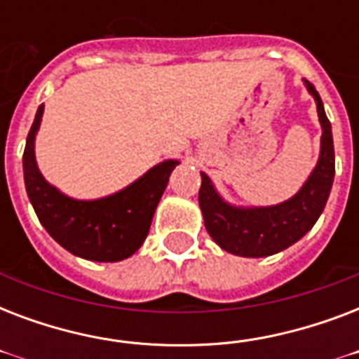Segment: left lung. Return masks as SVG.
<instances>
[{"instance_id": "8db88e82", "label": "left lung", "mask_w": 359, "mask_h": 359, "mask_svg": "<svg viewBox=\"0 0 359 359\" xmlns=\"http://www.w3.org/2000/svg\"><path fill=\"white\" fill-rule=\"evenodd\" d=\"M306 86L317 102L323 137L317 168L313 169L306 184L302 186V190L294 197L276 207H233L218 196L207 175L201 173L199 207L208 235L222 250L240 257L273 255L298 242L323 214L334 184V137L332 124L326 117L317 89L309 81H306Z\"/></svg>"}]
</instances>
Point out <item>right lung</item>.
Segmentation results:
<instances>
[{
  "instance_id": "obj_1",
  "label": "right lung",
  "mask_w": 359,
  "mask_h": 359,
  "mask_svg": "<svg viewBox=\"0 0 359 359\" xmlns=\"http://www.w3.org/2000/svg\"><path fill=\"white\" fill-rule=\"evenodd\" d=\"M44 104L39 106L24 151V180L36 218L57 244L72 255L98 262L123 261L134 255L145 242L152 216L179 165L165 160L141 179L114 196L78 201L48 184L35 162V134L41 126Z\"/></svg>"
}]
</instances>
